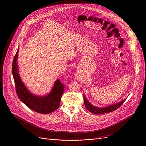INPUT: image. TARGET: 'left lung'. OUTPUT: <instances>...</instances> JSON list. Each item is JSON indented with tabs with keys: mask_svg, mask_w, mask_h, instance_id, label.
<instances>
[{
	"mask_svg": "<svg viewBox=\"0 0 146 146\" xmlns=\"http://www.w3.org/2000/svg\"><path fill=\"white\" fill-rule=\"evenodd\" d=\"M126 99L120 101V102L108 106L106 107L103 108H99L93 106L91 103L89 102V101L87 100L85 95L84 94V104L85 106V108L91 113L95 114V115H101V114H104L106 113H110L113 111H115L117 108H119L123 103L125 102Z\"/></svg>",
	"mask_w": 146,
	"mask_h": 146,
	"instance_id": "1",
	"label": "left lung"
}]
</instances>
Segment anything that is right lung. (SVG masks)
<instances>
[{"label": "right lung", "instance_id": "obj_1", "mask_svg": "<svg viewBox=\"0 0 146 146\" xmlns=\"http://www.w3.org/2000/svg\"><path fill=\"white\" fill-rule=\"evenodd\" d=\"M19 48L18 47L12 67L13 76L18 98L27 107L36 112L43 114L50 113L59 108L65 86L60 79H58L54 82L50 92L47 95L40 96L31 93L22 81L19 74L17 60Z\"/></svg>", "mask_w": 146, "mask_h": 146}]
</instances>
